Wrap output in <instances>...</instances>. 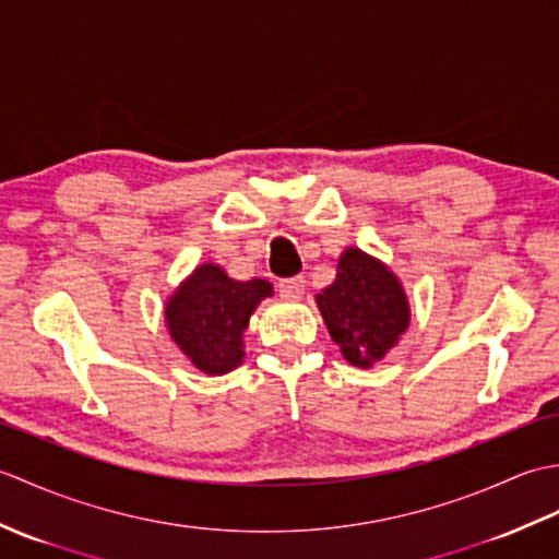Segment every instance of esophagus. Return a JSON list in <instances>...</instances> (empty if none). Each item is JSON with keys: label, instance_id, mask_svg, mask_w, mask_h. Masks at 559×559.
<instances>
[{"label": "esophagus", "instance_id": "1", "mask_svg": "<svg viewBox=\"0 0 559 559\" xmlns=\"http://www.w3.org/2000/svg\"><path fill=\"white\" fill-rule=\"evenodd\" d=\"M278 293L283 295V298H293V300L302 298V293H305V278H302V276L281 278V281H278Z\"/></svg>", "mask_w": 559, "mask_h": 559}]
</instances>
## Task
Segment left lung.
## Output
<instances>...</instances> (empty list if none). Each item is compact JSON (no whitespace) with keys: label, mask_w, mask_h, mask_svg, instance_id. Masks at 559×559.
I'll list each match as a JSON object with an SVG mask.
<instances>
[{"label":"left lung","mask_w":559,"mask_h":559,"mask_svg":"<svg viewBox=\"0 0 559 559\" xmlns=\"http://www.w3.org/2000/svg\"><path fill=\"white\" fill-rule=\"evenodd\" d=\"M317 305L343 358L360 367L382 360L411 319L394 273L360 249L341 257L336 281L317 295Z\"/></svg>","instance_id":"8db88e82"}]
</instances>
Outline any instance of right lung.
Returning a JSON list of instances; mask_svg holds the SVG:
<instances>
[{
    "label": "right lung",
    "instance_id": "obj_1",
    "mask_svg": "<svg viewBox=\"0 0 559 559\" xmlns=\"http://www.w3.org/2000/svg\"><path fill=\"white\" fill-rule=\"evenodd\" d=\"M271 295L269 281H233L221 266H199L165 307L177 346L201 372L225 374L242 362V331Z\"/></svg>",
    "mask_w": 559,
    "mask_h": 559
}]
</instances>
